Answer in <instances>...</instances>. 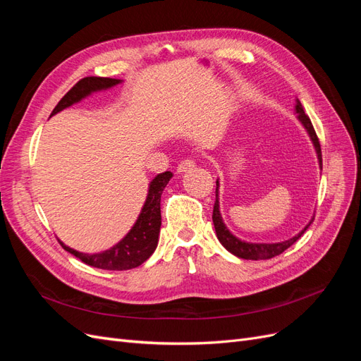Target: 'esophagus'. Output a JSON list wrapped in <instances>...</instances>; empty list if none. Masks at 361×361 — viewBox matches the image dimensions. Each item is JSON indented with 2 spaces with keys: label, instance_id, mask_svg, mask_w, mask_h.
<instances>
[{
  "label": "esophagus",
  "instance_id": "34e87169",
  "mask_svg": "<svg viewBox=\"0 0 361 361\" xmlns=\"http://www.w3.org/2000/svg\"><path fill=\"white\" fill-rule=\"evenodd\" d=\"M195 167V162L192 159H183L178 166V173H187Z\"/></svg>",
  "mask_w": 361,
  "mask_h": 361
}]
</instances>
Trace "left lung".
Returning <instances> with one entry per match:
<instances>
[{
	"label": "left lung",
	"instance_id": "left-lung-1",
	"mask_svg": "<svg viewBox=\"0 0 361 361\" xmlns=\"http://www.w3.org/2000/svg\"><path fill=\"white\" fill-rule=\"evenodd\" d=\"M295 113L298 116V120L302 123V126L307 130V134L312 140V143L314 146L316 150V155H318V161H319V167L322 170V154H321V145H319V140L318 135H316L313 125L310 122L309 116L304 113V108L301 105V102L297 99V105H295ZM218 188H220V182L216 179V188H215V204H214V214H212V221L215 226V232H216V238L218 241L223 244V247L231 251L232 255L241 257V259H247V260H262V259H271V257H276L279 255H281L283 251L288 250L292 244H295L298 241V239L302 236V233L307 231L309 226L313 223L314 220V215L312 220L309 221V224L305 226L302 231L292 236L290 239H286V241H281V243H247L243 241V239L236 238L228 228L226 227L224 221H223V216L220 214V200H218Z\"/></svg>",
	"mask_w": 361,
	"mask_h": 361
}]
</instances>
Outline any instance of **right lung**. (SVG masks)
<instances>
[{"label": "right lung", "instance_id": "add662e5", "mask_svg": "<svg viewBox=\"0 0 361 361\" xmlns=\"http://www.w3.org/2000/svg\"><path fill=\"white\" fill-rule=\"evenodd\" d=\"M122 82V80L102 78V76H87L76 82L72 89L61 97V101L54 108L51 116L60 113L76 102L82 101L84 97L90 96L94 92L111 89V87ZM173 174L170 171L159 173L149 183V191L146 202L141 207V212L137 218L133 228L120 239L111 248L99 251V253H81L68 245H64L60 239L61 247L69 251L71 255L78 257L84 264L108 271H125L140 267L146 262L158 245V236L161 228V194L167 187Z\"/></svg>", "mask_w": 361, "mask_h": 361}]
</instances>
